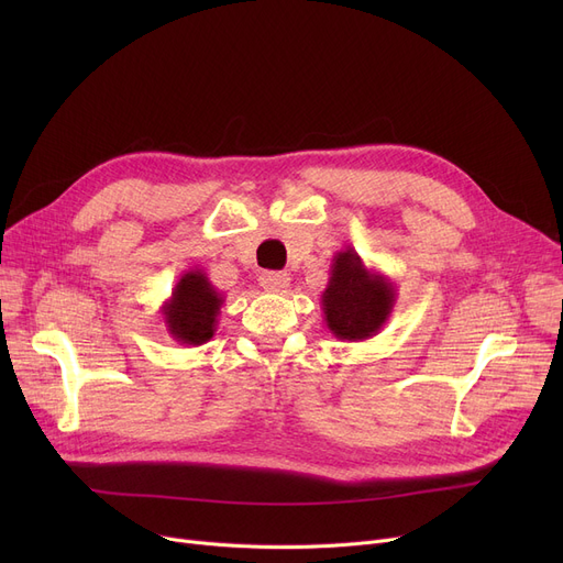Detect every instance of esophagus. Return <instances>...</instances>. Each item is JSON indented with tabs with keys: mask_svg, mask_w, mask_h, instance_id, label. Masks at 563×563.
<instances>
[{
	"mask_svg": "<svg viewBox=\"0 0 563 563\" xmlns=\"http://www.w3.org/2000/svg\"><path fill=\"white\" fill-rule=\"evenodd\" d=\"M260 285L269 291H285L289 287V276L283 272H264L260 276Z\"/></svg>",
	"mask_w": 563,
	"mask_h": 563,
	"instance_id": "obj_1",
	"label": "esophagus"
}]
</instances>
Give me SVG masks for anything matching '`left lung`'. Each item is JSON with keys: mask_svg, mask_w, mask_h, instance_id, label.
Wrapping results in <instances>:
<instances>
[{"mask_svg": "<svg viewBox=\"0 0 563 563\" xmlns=\"http://www.w3.org/2000/svg\"><path fill=\"white\" fill-rule=\"evenodd\" d=\"M397 301L395 283L378 274L346 246L335 253L331 278L321 294L323 321L342 342H363L374 338L393 314Z\"/></svg>", "mask_w": 563, "mask_h": 563, "instance_id": "left-lung-1", "label": "left lung"}]
</instances>
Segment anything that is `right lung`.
Returning a JSON list of instances; mask_svg holds the SVG:
<instances>
[{
  "mask_svg": "<svg viewBox=\"0 0 563 563\" xmlns=\"http://www.w3.org/2000/svg\"><path fill=\"white\" fill-rule=\"evenodd\" d=\"M223 301V294L202 269L185 272L162 306L168 335L187 346L210 342L217 333Z\"/></svg>",
  "mask_w": 563,
  "mask_h": 563,
  "instance_id": "right-lung-1",
  "label": "right lung"
}]
</instances>
